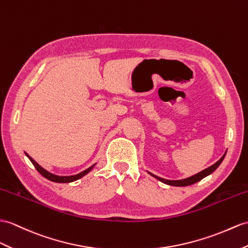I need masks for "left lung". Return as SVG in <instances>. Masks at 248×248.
<instances>
[{
	"instance_id": "left-lung-1",
	"label": "left lung",
	"mask_w": 248,
	"mask_h": 248,
	"mask_svg": "<svg viewBox=\"0 0 248 248\" xmlns=\"http://www.w3.org/2000/svg\"><path fill=\"white\" fill-rule=\"evenodd\" d=\"M225 155H226V152H225L224 155H222V158H221L219 161H217L214 165H211V166H209L208 168H206V170H202V171H200V172H198V173L194 174V176H191V177H189V178H186V179H182V180H167V179H163V178H160V177H158V176H155V174H154V173H152V172H149V171H147V172L150 174V176H153V177L155 178L156 180H159V181H161V182L165 183V184H167V185H170V186H179V187L189 186V185H191V184H195V183L199 182V181H201V180L204 179L205 177L209 176L210 173H213V172L217 170V168H218V167L220 166L222 161L224 160Z\"/></svg>"
}]
</instances>
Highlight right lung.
<instances>
[{"instance_id": "add662e5", "label": "right lung", "mask_w": 248, "mask_h": 248, "mask_svg": "<svg viewBox=\"0 0 248 248\" xmlns=\"http://www.w3.org/2000/svg\"><path fill=\"white\" fill-rule=\"evenodd\" d=\"M25 155H27V158L30 160V162L32 163L33 166L35 167V170H37L42 174V176H43L46 179H48L49 181H52V182H56V183H70V182H74V181H77L78 179L83 178L84 176H86V174L88 172L92 171L93 170V167L95 166V164H93V165H92L90 167H88L87 170H83L82 172L78 173V174H74V176H58V174H54V173H51V172H49L48 170H46L45 168H43L39 164V163L35 162L28 154L25 153Z\"/></svg>"}]
</instances>
